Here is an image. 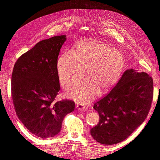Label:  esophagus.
Instances as JSON below:
<instances>
[{"instance_id": "34e87169", "label": "esophagus", "mask_w": 160, "mask_h": 160, "mask_svg": "<svg viewBox=\"0 0 160 160\" xmlns=\"http://www.w3.org/2000/svg\"><path fill=\"white\" fill-rule=\"evenodd\" d=\"M76 108L79 110H84L86 109L85 106H84L83 104H81V103H77L76 105Z\"/></svg>"}]
</instances>
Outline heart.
I'll return each instance as SVG.
<instances>
[{
    "label": "heart",
    "instance_id": "1",
    "mask_svg": "<svg viewBox=\"0 0 160 160\" xmlns=\"http://www.w3.org/2000/svg\"><path fill=\"white\" fill-rule=\"evenodd\" d=\"M125 67L122 52L99 40L81 42L73 54L65 52L59 58L58 74L64 89L73 87L85 75L86 78L69 91V98L81 103H88L98 95L99 89L105 92L117 83Z\"/></svg>",
    "mask_w": 160,
    "mask_h": 160
}]
</instances>
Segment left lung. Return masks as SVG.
I'll use <instances>...</instances> for the list:
<instances>
[{
	"instance_id": "8db88e82",
	"label": "left lung",
	"mask_w": 160,
	"mask_h": 160,
	"mask_svg": "<svg viewBox=\"0 0 160 160\" xmlns=\"http://www.w3.org/2000/svg\"><path fill=\"white\" fill-rule=\"evenodd\" d=\"M153 95V81L145 72L125 71L118 83L94 103L99 122L91 134L104 145L118 143L128 138L146 119Z\"/></svg>"
}]
</instances>
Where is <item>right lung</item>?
<instances>
[{"instance_id": "obj_1", "label": "right lung", "mask_w": 160, "mask_h": 160, "mask_svg": "<svg viewBox=\"0 0 160 160\" xmlns=\"http://www.w3.org/2000/svg\"><path fill=\"white\" fill-rule=\"evenodd\" d=\"M65 35L42 40L18 58L11 77V94L17 117L37 137L47 139L60 132L73 101H55L60 90L57 59Z\"/></svg>"}]
</instances>
